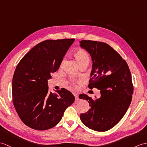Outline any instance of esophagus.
Returning a JSON list of instances; mask_svg holds the SVG:
<instances>
[{"label":"esophagus","instance_id":"obj_1","mask_svg":"<svg viewBox=\"0 0 147 147\" xmlns=\"http://www.w3.org/2000/svg\"><path fill=\"white\" fill-rule=\"evenodd\" d=\"M74 97H75V101H76V102H78V101L79 100H80L78 94V93H74Z\"/></svg>","mask_w":147,"mask_h":147}]
</instances>
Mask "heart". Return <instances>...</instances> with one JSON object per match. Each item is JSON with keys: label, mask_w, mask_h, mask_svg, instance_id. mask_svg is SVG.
Here are the masks:
<instances>
[{"label": "heart", "mask_w": 147, "mask_h": 147, "mask_svg": "<svg viewBox=\"0 0 147 147\" xmlns=\"http://www.w3.org/2000/svg\"><path fill=\"white\" fill-rule=\"evenodd\" d=\"M74 56L78 64L79 65L83 63H89L90 57L85 50L82 49H79L74 53ZM73 85H74V83H73Z\"/></svg>", "instance_id": "heart-1"}]
</instances>
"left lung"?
<instances>
[{
  "label": "left lung",
  "instance_id": "left-lung-1",
  "mask_svg": "<svg viewBox=\"0 0 147 147\" xmlns=\"http://www.w3.org/2000/svg\"><path fill=\"white\" fill-rule=\"evenodd\" d=\"M80 46L91 55L93 62L88 88L100 91V97L93 100L85 94L90 109L80 115L82 123L96 131H106L123 117L132 100L133 85L126 62L105 43L83 40Z\"/></svg>",
  "mask_w": 147,
  "mask_h": 147
}]
</instances>
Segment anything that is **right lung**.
I'll use <instances>...</instances> for the list:
<instances>
[{
    "mask_svg": "<svg viewBox=\"0 0 147 147\" xmlns=\"http://www.w3.org/2000/svg\"><path fill=\"white\" fill-rule=\"evenodd\" d=\"M74 38L47 40L38 43L21 59L12 78V102L21 120L36 130L59 123L74 101L65 88L50 92L47 80L56 72Z\"/></svg>",
    "mask_w": 147,
    "mask_h": 147,
    "instance_id": "obj_1",
    "label": "right lung"
}]
</instances>
